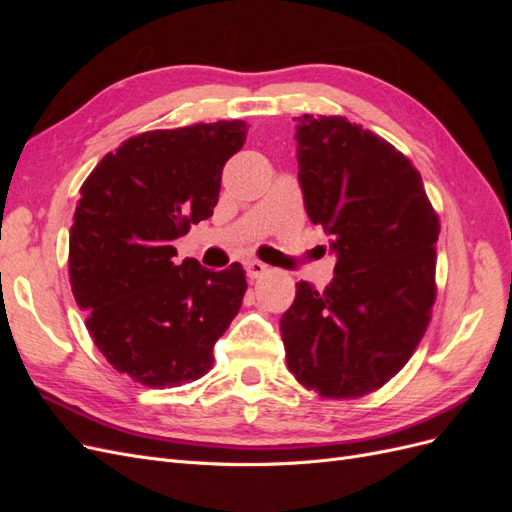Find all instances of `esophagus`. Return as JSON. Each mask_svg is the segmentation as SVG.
<instances>
[{
  "label": "esophagus",
  "instance_id": "1",
  "mask_svg": "<svg viewBox=\"0 0 512 512\" xmlns=\"http://www.w3.org/2000/svg\"><path fill=\"white\" fill-rule=\"evenodd\" d=\"M245 271H247V275L252 277V280H258V277L269 273V267L265 265V262H260V260H247L245 262Z\"/></svg>",
  "mask_w": 512,
  "mask_h": 512
}]
</instances>
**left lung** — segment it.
I'll return each instance as SVG.
<instances>
[{"label": "left lung", "mask_w": 512, "mask_h": 512, "mask_svg": "<svg viewBox=\"0 0 512 512\" xmlns=\"http://www.w3.org/2000/svg\"><path fill=\"white\" fill-rule=\"evenodd\" d=\"M297 158L307 215L333 237L337 262L324 290L297 284L280 320L286 363L322 397H363L427 331L440 220L404 153L346 117H299Z\"/></svg>", "instance_id": "obj_1"}]
</instances>
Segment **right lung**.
<instances>
[{"mask_svg": "<svg viewBox=\"0 0 512 512\" xmlns=\"http://www.w3.org/2000/svg\"><path fill=\"white\" fill-rule=\"evenodd\" d=\"M247 123L151 130L106 153L81 185L68 271L87 331L119 374L153 389L203 378L247 290L239 262L173 260V241L218 205Z\"/></svg>", "mask_w": 512, "mask_h": 512, "instance_id": "obj_1", "label": "right lung"}]
</instances>
